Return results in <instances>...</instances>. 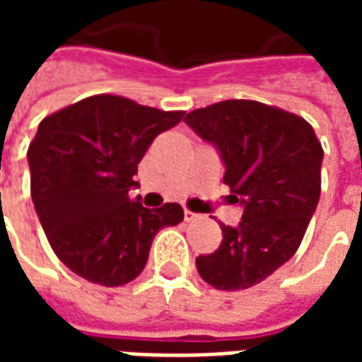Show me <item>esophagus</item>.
<instances>
[{
    "mask_svg": "<svg viewBox=\"0 0 362 362\" xmlns=\"http://www.w3.org/2000/svg\"><path fill=\"white\" fill-rule=\"evenodd\" d=\"M197 217H199V215H196V213L188 211V209L184 211V221H186V223H192V221H196Z\"/></svg>",
    "mask_w": 362,
    "mask_h": 362,
    "instance_id": "esophagus-1",
    "label": "esophagus"
}]
</instances>
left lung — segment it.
Wrapping results in <instances>:
<instances>
[{"label": "left lung", "mask_w": 362, "mask_h": 362, "mask_svg": "<svg viewBox=\"0 0 362 362\" xmlns=\"http://www.w3.org/2000/svg\"><path fill=\"white\" fill-rule=\"evenodd\" d=\"M219 153L243 219L225 227L217 252L196 258L202 279L221 291L258 285L295 256L318 207L324 151L312 126L256 100H223L186 114Z\"/></svg>", "instance_id": "left-lung-1"}]
</instances>
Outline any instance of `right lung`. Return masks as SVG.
<instances>
[{
	"instance_id": "add662e5",
	"label": "right lung",
	"mask_w": 362,
	"mask_h": 362,
	"mask_svg": "<svg viewBox=\"0 0 362 362\" xmlns=\"http://www.w3.org/2000/svg\"><path fill=\"white\" fill-rule=\"evenodd\" d=\"M182 116L96 95L40 122L27 153L30 196L52 250L79 277L126 285L158 230L182 223L178 204L149 209L127 196L151 143Z\"/></svg>"
}]
</instances>
